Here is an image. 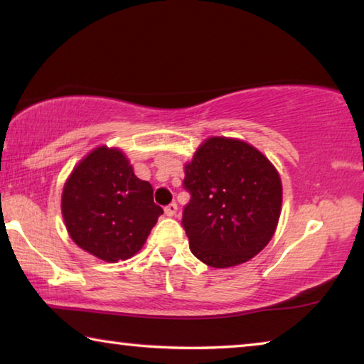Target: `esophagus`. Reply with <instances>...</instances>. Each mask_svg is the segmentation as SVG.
I'll return each instance as SVG.
<instances>
[{"instance_id": "esophagus-1", "label": "esophagus", "mask_w": 364, "mask_h": 364, "mask_svg": "<svg viewBox=\"0 0 364 364\" xmlns=\"http://www.w3.org/2000/svg\"><path fill=\"white\" fill-rule=\"evenodd\" d=\"M176 210H178V205L175 204V202H171V204L165 207V215H167V217H175Z\"/></svg>"}]
</instances>
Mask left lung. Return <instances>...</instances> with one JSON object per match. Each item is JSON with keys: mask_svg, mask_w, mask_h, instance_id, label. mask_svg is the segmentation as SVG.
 <instances>
[{"mask_svg": "<svg viewBox=\"0 0 364 364\" xmlns=\"http://www.w3.org/2000/svg\"><path fill=\"white\" fill-rule=\"evenodd\" d=\"M191 199L181 225L193 254L213 268L255 257L273 237L282 202L278 171L255 147L210 138L184 167Z\"/></svg>", "mask_w": 364, "mask_h": 364, "instance_id": "obj_1", "label": "left lung"}]
</instances>
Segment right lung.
Masks as SVG:
<instances>
[{"label":"right lung","mask_w":364,"mask_h":364,"mask_svg":"<svg viewBox=\"0 0 364 364\" xmlns=\"http://www.w3.org/2000/svg\"><path fill=\"white\" fill-rule=\"evenodd\" d=\"M162 213L151 184L119 149L97 147L64 186L63 215L73 242L110 263L136 254Z\"/></svg>","instance_id":"add662e5"}]
</instances>
